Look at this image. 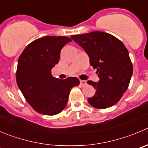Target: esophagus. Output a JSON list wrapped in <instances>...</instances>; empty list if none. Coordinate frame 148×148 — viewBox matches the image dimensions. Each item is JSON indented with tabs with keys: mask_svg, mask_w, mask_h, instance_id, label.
<instances>
[{
	"mask_svg": "<svg viewBox=\"0 0 148 148\" xmlns=\"http://www.w3.org/2000/svg\"><path fill=\"white\" fill-rule=\"evenodd\" d=\"M86 84H87V82H86L85 80H80V85H81L82 87H84Z\"/></svg>",
	"mask_w": 148,
	"mask_h": 148,
	"instance_id": "esophagus-1",
	"label": "esophagus"
}]
</instances>
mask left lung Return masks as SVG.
I'll list each match as a JSON object with an SVG mask.
<instances>
[{"label":"left lung","mask_w":148,"mask_h":148,"mask_svg":"<svg viewBox=\"0 0 148 148\" xmlns=\"http://www.w3.org/2000/svg\"><path fill=\"white\" fill-rule=\"evenodd\" d=\"M71 39L85 51L90 64L97 69L98 82L88 81L96 92L88 98L93 107H111L121 98L128 88L133 73L129 52L121 41L103 32H92L71 36Z\"/></svg>","instance_id":"1"}]
</instances>
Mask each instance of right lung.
<instances>
[{
	"label": "right lung",
	"mask_w": 148,
	"mask_h": 148,
	"mask_svg": "<svg viewBox=\"0 0 148 148\" xmlns=\"http://www.w3.org/2000/svg\"><path fill=\"white\" fill-rule=\"evenodd\" d=\"M71 41L65 36L43 37L29 44L18 58L17 85L38 113L59 114L66 106L71 88L79 84L77 77L59 79L51 74V69L59 61L61 49Z\"/></svg>",
	"instance_id": "add662e5"
}]
</instances>
